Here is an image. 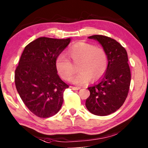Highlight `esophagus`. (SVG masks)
I'll return each mask as SVG.
<instances>
[{"mask_svg": "<svg viewBox=\"0 0 148 148\" xmlns=\"http://www.w3.org/2000/svg\"><path fill=\"white\" fill-rule=\"evenodd\" d=\"M70 88H71L72 89V90H79V89L81 88L80 87H78V86H70Z\"/></svg>", "mask_w": 148, "mask_h": 148, "instance_id": "34e87169", "label": "esophagus"}]
</instances>
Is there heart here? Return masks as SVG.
Segmentation results:
<instances>
[{
  "label": "heart",
  "instance_id": "heart-1",
  "mask_svg": "<svg viewBox=\"0 0 148 148\" xmlns=\"http://www.w3.org/2000/svg\"><path fill=\"white\" fill-rule=\"evenodd\" d=\"M68 56L60 54L56 60L58 74L64 80H70L76 72H78L72 79L75 84H85L92 80H99L107 71L108 58L106 51L101 47L86 42H78L68 50ZM71 62H70V61Z\"/></svg>",
  "mask_w": 148,
  "mask_h": 148
}]
</instances>
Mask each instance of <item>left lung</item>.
<instances>
[{
    "label": "left lung",
    "instance_id": "obj_1",
    "mask_svg": "<svg viewBox=\"0 0 148 148\" xmlns=\"http://www.w3.org/2000/svg\"><path fill=\"white\" fill-rule=\"evenodd\" d=\"M97 40L103 47L108 58L105 74L98 84L88 87L90 95L86 107L91 113L106 116L123 105L128 95L131 71L126 49L115 39L101 35L88 37Z\"/></svg>",
    "mask_w": 148,
    "mask_h": 148
}]
</instances>
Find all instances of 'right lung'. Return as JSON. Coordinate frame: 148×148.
Here are the masks:
<instances>
[{"label":"right lung","instance_id":"1","mask_svg":"<svg viewBox=\"0 0 148 148\" xmlns=\"http://www.w3.org/2000/svg\"><path fill=\"white\" fill-rule=\"evenodd\" d=\"M70 39L42 37L25 47L14 73L16 90L29 110L39 117L56 115L69 86L57 74L56 60Z\"/></svg>","mask_w":148,"mask_h":148}]
</instances>
